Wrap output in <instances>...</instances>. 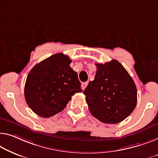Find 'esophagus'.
I'll use <instances>...</instances> for the list:
<instances>
[{"label":"esophagus","mask_w":158,"mask_h":158,"mask_svg":"<svg viewBox=\"0 0 158 158\" xmlns=\"http://www.w3.org/2000/svg\"><path fill=\"white\" fill-rule=\"evenodd\" d=\"M88 85V82H83V83L81 84V89H82V90H84V89H86V86Z\"/></svg>","instance_id":"obj_1"}]
</instances>
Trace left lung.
Returning a JSON list of instances; mask_svg holds the SVG:
<instances>
[{"label":"left lung","mask_w":158,"mask_h":158,"mask_svg":"<svg viewBox=\"0 0 158 158\" xmlns=\"http://www.w3.org/2000/svg\"><path fill=\"white\" fill-rule=\"evenodd\" d=\"M96 66L95 78L84 91L89 109L94 117L103 123H120L137 104L135 82L116 60Z\"/></svg>","instance_id":"8db88e82"}]
</instances>
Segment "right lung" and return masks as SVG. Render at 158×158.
I'll return each mask as SVG.
<instances>
[{
	"mask_svg": "<svg viewBox=\"0 0 158 158\" xmlns=\"http://www.w3.org/2000/svg\"><path fill=\"white\" fill-rule=\"evenodd\" d=\"M67 55L57 53L37 64L27 75L25 98L38 116L49 118L64 109L74 94L81 92L77 73Z\"/></svg>",
	"mask_w": 158,
	"mask_h": 158,
	"instance_id": "obj_1",
	"label": "right lung"
}]
</instances>
